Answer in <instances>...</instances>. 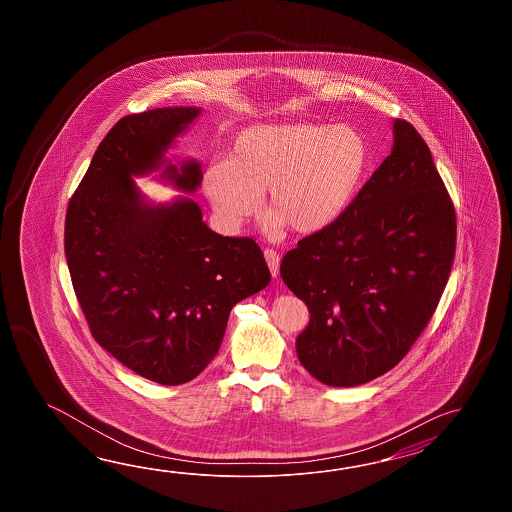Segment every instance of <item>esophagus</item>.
I'll list each match as a JSON object with an SVG mask.
<instances>
[{
	"label": "esophagus",
	"instance_id": "esophagus-1",
	"mask_svg": "<svg viewBox=\"0 0 512 512\" xmlns=\"http://www.w3.org/2000/svg\"><path fill=\"white\" fill-rule=\"evenodd\" d=\"M263 256H265V261H267V265L271 269L272 276L276 278L280 274V254L274 251V249H265Z\"/></svg>",
	"mask_w": 512,
	"mask_h": 512
}]
</instances>
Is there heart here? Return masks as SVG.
Returning <instances> with one entry per match:
<instances>
[{
	"label": "heart",
	"instance_id": "b5f03b06",
	"mask_svg": "<svg viewBox=\"0 0 512 512\" xmlns=\"http://www.w3.org/2000/svg\"><path fill=\"white\" fill-rule=\"evenodd\" d=\"M368 164V142L346 124H256L236 135L229 161L208 164L203 188L229 229L260 212L265 192L271 234H315L348 210Z\"/></svg>",
	"mask_w": 512,
	"mask_h": 512
}]
</instances>
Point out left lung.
<instances>
[{"mask_svg":"<svg viewBox=\"0 0 512 512\" xmlns=\"http://www.w3.org/2000/svg\"><path fill=\"white\" fill-rule=\"evenodd\" d=\"M456 230L426 142L395 120L392 153L348 210L283 256L282 280L311 313L296 338L305 370L349 388L395 368L445 291Z\"/></svg>","mask_w":512,"mask_h":512,"instance_id":"obj_1","label":"left lung"}]
</instances>
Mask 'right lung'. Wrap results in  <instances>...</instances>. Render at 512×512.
<instances>
[{
  "instance_id": "right-lung-1",
  "label": "right lung",
  "mask_w": 512,
  "mask_h": 512,
  "mask_svg": "<svg viewBox=\"0 0 512 512\" xmlns=\"http://www.w3.org/2000/svg\"><path fill=\"white\" fill-rule=\"evenodd\" d=\"M201 113L159 108L128 115L98 144L66 214L67 267L91 335L148 381L196 379L218 355L230 309L271 282L252 238L208 229L196 201L148 203L133 177L159 170L194 192L201 166L164 159Z\"/></svg>"
}]
</instances>
